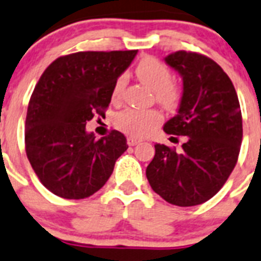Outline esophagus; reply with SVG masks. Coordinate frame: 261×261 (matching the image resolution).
Segmentation results:
<instances>
[{"instance_id": "obj_1", "label": "esophagus", "mask_w": 261, "mask_h": 261, "mask_svg": "<svg viewBox=\"0 0 261 261\" xmlns=\"http://www.w3.org/2000/svg\"><path fill=\"white\" fill-rule=\"evenodd\" d=\"M139 142H141V141H139V139H137V138H134V137L127 138V143H128V146H137Z\"/></svg>"}]
</instances>
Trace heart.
Instances as JSON below:
<instances>
[{
    "instance_id": "obj_1",
    "label": "heart",
    "mask_w": 261,
    "mask_h": 261,
    "mask_svg": "<svg viewBox=\"0 0 261 261\" xmlns=\"http://www.w3.org/2000/svg\"><path fill=\"white\" fill-rule=\"evenodd\" d=\"M138 78L155 91V97L159 103L166 107H174L178 103V87L171 83V71L168 67L155 58H144L138 63L135 70ZM126 85V78L119 76L114 86V97H118ZM161 122V114L155 110L142 111L135 109H127L115 118V126L120 131L134 138H142L152 131L155 126Z\"/></svg>"
}]
</instances>
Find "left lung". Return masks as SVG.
Wrapping results in <instances>:
<instances>
[{"mask_svg": "<svg viewBox=\"0 0 261 261\" xmlns=\"http://www.w3.org/2000/svg\"><path fill=\"white\" fill-rule=\"evenodd\" d=\"M164 62L180 75L183 91L178 113L163 130L186 137V142L179 152L155 144L146 176L164 200L191 207L211 199L235 168L243 138L242 111L231 80L208 57L175 51Z\"/></svg>", "mask_w": 261, "mask_h": 261, "instance_id": "1", "label": "left lung"}]
</instances>
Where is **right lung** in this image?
<instances>
[{
  "mask_svg": "<svg viewBox=\"0 0 261 261\" xmlns=\"http://www.w3.org/2000/svg\"><path fill=\"white\" fill-rule=\"evenodd\" d=\"M137 53H74L57 58L39 78L26 114V155L41 183L57 196L95 194L128 148L119 131L97 139L86 123L109 106L115 82Z\"/></svg>",
  "mask_w": 261,
  "mask_h": 261,
  "instance_id": "1",
  "label": "right lung"
}]
</instances>
